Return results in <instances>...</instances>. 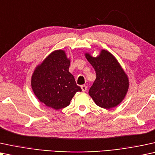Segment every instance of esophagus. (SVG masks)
Returning a JSON list of instances; mask_svg holds the SVG:
<instances>
[{"label":"esophagus","instance_id":"esophagus-1","mask_svg":"<svg viewBox=\"0 0 155 155\" xmlns=\"http://www.w3.org/2000/svg\"><path fill=\"white\" fill-rule=\"evenodd\" d=\"M81 90H82V91H86V90H87V86H86V85H82L81 86Z\"/></svg>","mask_w":155,"mask_h":155}]
</instances>
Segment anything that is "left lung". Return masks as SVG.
Segmentation results:
<instances>
[{"label": "left lung", "mask_w": 155, "mask_h": 155, "mask_svg": "<svg viewBox=\"0 0 155 155\" xmlns=\"http://www.w3.org/2000/svg\"><path fill=\"white\" fill-rule=\"evenodd\" d=\"M85 57L96 74L88 94L101 108L110 109L117 106L125 98L129 88L126 73L117 59L105 49H101L96 57L87 52Z\"/></svg>", "instance_id": "obj_1"}]
</instances>
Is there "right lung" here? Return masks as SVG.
I'll return each instance as SVG.
<instances>
[{"instance_id": "obj_1", "label": "right lung", "mask_w": 155, "mask_h": 155, "mask_svg": "<svg viewBox=\"0 0 155 155\" xmlns=\"http://www.w3.org/2000/svg\"><path fill=\"white\" fill-rule=\"evenodd\" d=\"M70 59L64 50L51 52L37 66L31 78V86L41 103L55 110L70 104L76 92L81 88L76 85L69 71Z\"/></svg>"}]
</instances>
